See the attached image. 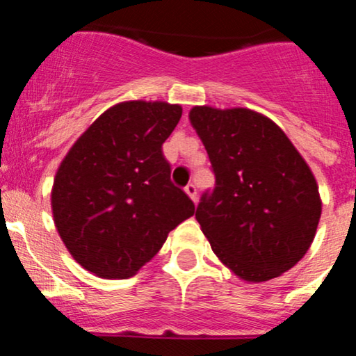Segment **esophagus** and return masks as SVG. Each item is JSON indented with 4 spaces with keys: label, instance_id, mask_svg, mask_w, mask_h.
<instances>
[{
    "label": "esophagus",
    "instance_id": "1",
    "mask_svg": "<svg viewBox=\"0 0 356 356\" xmlns=\"http://www.w3.org/2000/svg\"><path fill=\"white\" fill-rule=\"evenodd\" d=\"M185 192H186V195H188L190 199L195 202V200H197V186L193 185V183H188V185L185 186Z\"/></svg>",
    "mask_w": 356,
    "mask_h": 356
}]
</instances>
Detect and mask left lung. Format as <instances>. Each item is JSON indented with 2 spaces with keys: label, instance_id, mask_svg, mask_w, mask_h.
Here are the masks:
<instances>
[{
  "label": "left lung",
  "instance_id": "obj_1",
  "mask_svg": "<svg viewBox=\"0 0 356 356\" xmlns=\"http://www.w3.org/2000/svg\"><path fill=\"white\" fill-rule=\"evenodd\" d=\"M214 188L195 218L212 250L245 281H269L309 250L321 219L315 178L276 123L245 108L195 106Z\"/></svg>",
  "mask_w": 356,
  "mask_h": 356
}]
</instances>
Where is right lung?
Masks as SVG:
<instances>
[{
  "mask_svg": "<svg viewBox=\"0 0 356 356\" xmlns=\"http://www.w3.org/2000/svg\"><path fill=\"white\" fill-rule=\"evenodd\" d=\"M181 106L130 101L87 128L54 178V225L73 259L108 280L130 277L195 212L171 181L163 144Z\"/></svg>",
  "mask_w": 356,
  "mask_h": 356,
  "instance_id": "add662e5",
  "label": "right lung"
}]
</instances>
